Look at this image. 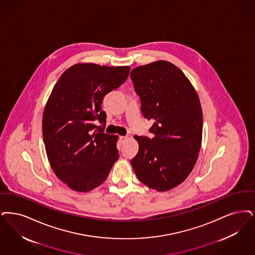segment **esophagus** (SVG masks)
<instances>
[{
  "instance_id": "34e87169",
  "label": "esophagus",
  "mask_w": 255,
  "mask_h": 255,
  "mask_svg": "<svg viewBox=\"0 0 255 255\" xmlns=\"http://www.w3.org/2000/svg\"><path fill=\"white\" fill-rule=\"evenodd\" d=\"M127 139H128V136H121V137H120V140H121V142L122 143L126 142Z\"/></svg>"
}]
</instances>
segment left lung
I'll use <instances>...</instances> for the list:
<instances>
[{
	"label": "left lung",
	"mask_w": 255,
	"mask_h": 255,
	"mask_svg": "<svg viewBox=\"0 0 255 255\" xmlns=\"http://www.w3.org/2000/svg\"><path fill=\"white\" fill-rule=\"evenodd\" d=\"M130 76L153 133L152 138L134 135L139 148L131 165L139 181L166 192L182 183L197 161L203 129L200 101L189 79L170 61L137 66Z\"/></svg>",
	"instance_id": "1"
}]
</instances>
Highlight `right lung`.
I'll list each match as a JSON object with an SVG mask.
<instances>
[{"label":"right lung","mask_w":255,"mask_h":255,"mask_svg":"<svg viewBox=\"0 0 255 255\" xmlns=\"http://www.w3.org/2000/svg\"><path fill=\"white\" fill-rule=\"evenodd\" d=\"M130 66L79 62L61 74L42 115V136L55 174L79 193L105 181L119 158L118 135L104 133V96L120 87ZM103 123L98 128L93 122Z\"/></svg>","instance_id":"add662e5"}]
</instances>
